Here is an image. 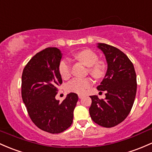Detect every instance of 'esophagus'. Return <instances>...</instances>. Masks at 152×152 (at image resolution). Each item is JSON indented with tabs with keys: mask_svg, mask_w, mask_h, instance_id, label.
Returning <instances> with one entry per match:
<instances>
[{
	"mask_svg": "<svg viewBox=\"0 0 152 152\" xmlns=\"http://www.w3.org/2000/svg\"><path fill=\"white\" fill-rule=\"evenodd\" d=\"M78 97H79V99H82L83 97V94H78Z\"/></svg>",
	"mask_w": 152,
	"mask_h": 152,
	"instance_id": "esophagus-1",
	"label": "esophagus"
}]
</instances>
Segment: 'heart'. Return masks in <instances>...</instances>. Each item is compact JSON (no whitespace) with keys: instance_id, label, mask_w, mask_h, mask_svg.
<instances>
[{"instance_id":"1","label":"heart","mask_w":152,"mask_h":152,"mask_svg":"<svg viewBox=\"0 0 152 152\" xmlns=\"http://www.w3.org/2000/svg\"><path fill=\"white\" fill-rule=\"evenodd\" d=\"M77 60L88 67V72L93 77L101 79L105 75L107 65L102 60H99L96 53L91 49H84L74 55ZM58 72L63 79H68L71 75V67L67 60L63 59L58 66ZM92 85L91 78H74L66 85V88L70 92L83 94L86 89Z\"/></svg>"}]
</instances>
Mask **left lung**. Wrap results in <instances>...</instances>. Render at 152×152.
Segmentation results:
<instances>
[{"label":"left lung","instance_id":"1","mask_svg":"<svg viewBox=\"0 0 152 152\" xmlns=\"http://www.w3.org/2000/svg\"><path fill=\"white\" fill-rule=\"evenodd\" d=\"M107 63L105 76L97 87L105 91V99L91 96L89 113L93 121L105 128H112L128 117L136 94V75L133 63L118 48L105 43H98Z\"/></svg>","mask_w":152,"mask_h":152}]
</instances>
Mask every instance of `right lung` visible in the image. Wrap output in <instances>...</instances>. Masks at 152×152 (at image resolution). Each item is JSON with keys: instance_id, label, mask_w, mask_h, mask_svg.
I'll return each mask as SVG.
<instances>
[{"instance_id": "1", "label": "right lung", "mask_w": 152, "mask_h": 152, "mask_svg": "<svg viewBox=\"0 0 152 152\" xmlns=\"http://www.w3.org/2000/svg\"><path fill=\"white\" fill-rule=\"evenodd\" d=\"M62 53L57 48H47L36 53L24 68L22 97L35 125L50 133H60L71 126L78 96L67 94L60 103L55 96L62 83L58 66Z\"/></svg>"}]
</instances>
